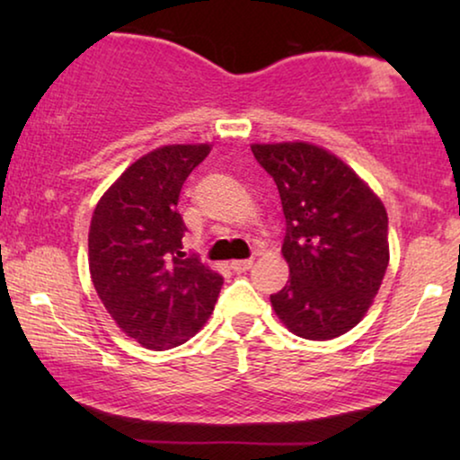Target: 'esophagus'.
<instances>
[{"label": "esophagus", "mask_w": 460, "mask_h": 460, "mask_svg": "<svg viewBox=\"0 0 460 460\" xmlns=\"http://www.w3.org/2000/svg\"><path fill=\"white\" fill-rule=\"evenodd\" d=\"M230 268L234 270V272H247V270L253 268V260H236L230 263Z\"/></svg>", "instance_id": "1"}]
</instances>
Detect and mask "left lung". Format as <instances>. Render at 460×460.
<instances>
[{"label": "left lung", "instance_id": "obj_1", "mask_svg": "<svg viewBox=\"0 0 460 460\" xmlns=\"http://www.w3.org/2000/svg\"><path fill=\"white\" fill-rule=\"evenodd\" d=\"M279 188L288 280L270 295L297 337L335 339L360 323L389 263L387 213L376 194L329 150L305 142L253 144Z\"/></svg>", "mask_w": 460, "mask_h": 460}]
</instances>
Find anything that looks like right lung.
Here are the masks:
<instances>
[{"label":"right lung","mask_w":460,"mask_h":460,"mask_svg":"<svg viewBox=\"0 0 460 460\" xmlns=\"http://www.w3.org/2000/svg\"><path fill=\"white\" fill-rule=\"evenodd\" d=\"M209 144L144 155L104 192L92 216L90 274L119 329L148 349L186 343L207 323L224 279L188 255L181 186Z\"/></svg>","instance_id":"add662e5"}]
</instances>
